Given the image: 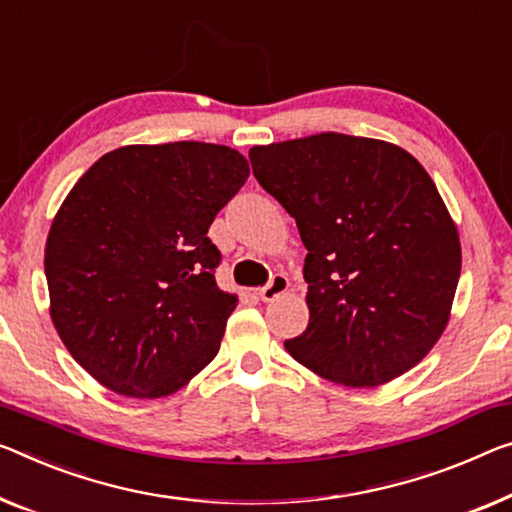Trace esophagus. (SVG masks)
Returning <instances> with one entry per match:
<instances>
[{"label":"esophagus","mask_w":512,"mask_h":512,"mask_svg":"<svg viewBox=\"0 0 512 512\" xmlns=\"http://www.w3.org/2000/svg\"><path fill=\"white\" fill-rule=\"evenodd\" d=\"M286 290H288V279L283 277V274H274V277L267 281V286L258 288V297H261L263 302H272L277 300L281 293H286Z\"/></svg>","instance_id":"esophagus-1"}]
</instances>
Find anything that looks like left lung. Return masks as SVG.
<instances>
[{
  "label": "left lung",
  "instance_id": "8db88e82",
  "mask_svg": "<svg viewBox=\"0 0 512 512\" xmlns=\"http://www.w3.org/2000/svg\"><path fill=\"white\" fill-rule=\"evenodd\" d=\"M251 169L309 254V325L290 357L343 387H380L428 355L458 288L460 235L419 160L341 132L254 146Z\"/></svg>",
  "mask_w": 512,
  "mask_h": 512
}]
</instances>
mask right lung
<instances>
[{
	"instance_id": "1",
	"label": "right lung",
	"mask_w": 512,
	"mask_h": 512,
	"mask_svg": "<svg viewBox=\"0 0 512 512\" xmlns=\"http://www.w3.org/2000/svg\"><path fill=\"white\" fill-rule=\"evenodd\" d=\"M247 178L235 148L174 141L116 148L68 192L45 242L50 316L102 387L162 398L215 359L238 295L208 229Z\"/></svg>"
}]
</instances>
